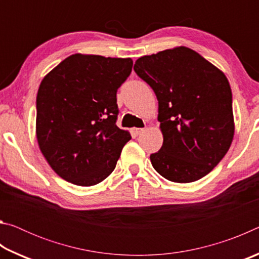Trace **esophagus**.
<instances>
[{"label": "esophagus", "instance_id": "34e87169", "mask_svg": "<svg viewBox=\"0 0 259 259\" xmlns=\"http://www.w3.org/2000/svg\"><path fill=\"white\" fill-rule=\"evenodd\" d=\"M144 130H145V129H143V128H134V129H133V133H134L136 136H138V135L142 134Z\"/></svg>", "mask_w": 259, "mask_h": 259}]
</instances>
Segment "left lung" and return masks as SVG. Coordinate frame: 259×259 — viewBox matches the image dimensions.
<instances>
[{"label":"left lung","instance_id":"1","mask_svg":"<svg viewBox=\"0 0 259 259\" xmlns=\"http://www.w3.org/2000/svg\"><path fill=\"white\" fill-rule=\"evenodd\" d=\"M134 69L159 102L163 144L151 154L153 168L174 183L208 175L234 136L232 91L225 74L186 47L136 60Z\"/></svg>","mask_w":259,"mask_h":259}]
</instances>
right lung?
Returning a JSON list of instances; mask_svg holds the SVG:
<instances>
[{
  "label": "right lung",
  "mask_w": 259,
  "mask_h": 259,
  "mask_svg": "<svg viewBox=\"0 0 259 259\" xmlns=\"http://www.w3.org/2000/svg\"><path fill=\"white\" fill-rule=\"evenodd\" d=\"M130 58L75 54L43 78L36 97V138L54 171L93 186L115 169L128 131L116 125V93L133 69Z\"/></svg>",
  "instance_id": "add662e5"
}]
</instances>
